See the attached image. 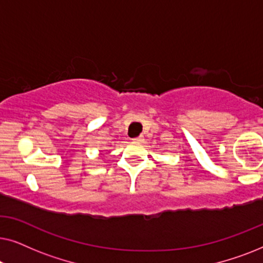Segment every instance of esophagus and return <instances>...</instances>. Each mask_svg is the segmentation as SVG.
Segmentation results:
<instances>
[{"mask_svg":"<svg viewBox=\"0 0 263 263\" xmlns=\"http://www.w3.org/2000/svg\"><path fill=\"white\" fill-rule=\"evenodd\" d=\"M141 141H142L141 136H136V138L133 139V142H141Z\"/></svg>","mask_w":263,"mask_h":263,"instance_id":"34e87169","label":"esophagus"}]
</instances>
